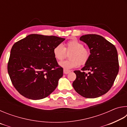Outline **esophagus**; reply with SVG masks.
<instances>
[{
	"label": "esophagus",
	"mask_w": 127,
	"mask_h": 127,
	"mask_svg": "<svg viewBox=\"0 0 127 127\" xmlns=\"http://www.w3.org/2000/svg\"><path fill=\"white\" fill-rule=\"evenodd\" d=\"M70 72V70H67V69H64V70H63V72H64V74H68Z\"/></svg>",
	"instance_id": "obj_1"
}]
</instances>
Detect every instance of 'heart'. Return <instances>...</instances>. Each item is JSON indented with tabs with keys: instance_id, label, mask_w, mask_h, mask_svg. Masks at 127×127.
I'll use <instances>...</instances> for the list:
<instances>
[{
	"instance_id": "1",
	"label": "heart",
	"mask_w": 127,
	"mask_h": 127,
	"mask_svg": "<svg viewBox=\"0 0 127 127\" xmlns=\"http://www.w3.org/2000/svg\"><path fill=\"white\" fill-rule=\"evenodd\" d=\"M66 52L70 53L68 56L69 59L60 62L59 65L67 70L77 67L79 65H85L91 56L90 49L84 47L82 43L77 40L68 41L65 44V47L62 44H58L53 49L54 56L59 61L65 58Z\"/></svg>"
}]
</instances>
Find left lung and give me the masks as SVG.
<instances>
[{
	"label": "left lung",
	"mask_w": 127,
	"mask_h": 127,
	"mask_svg": "<svg viewBox=\"0 0 127 127\" xmlns=\"http://www.w3.org/2000/svg\"><path fill=\"white\" fill-rule=\"evenodd\" d=\"M79 39L89 46L91 56L82 68V71H74L76 79L73 87L84 97H100L111 89L119 72L117 49L102 36L96 34L83 35ZM85 70H89V73Z\"/></svg>",
	"instance_id": "left-lung-1"
}]
</instances>
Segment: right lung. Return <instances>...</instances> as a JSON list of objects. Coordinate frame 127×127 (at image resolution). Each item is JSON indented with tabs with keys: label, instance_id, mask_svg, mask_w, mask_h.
I'll list each match as a JSON object with an SVG mask.
<instances>
[{
	"label": "right lung",
	"instance_id": "obj_1",
	"mask_svg": "<svg viewBox=\"0 0 127 127\" xmlns=\"http://www.w3.org/2000/svg\"><path fill=\"white\" fill-rule=\"evenodd\" d=\"M65 38L31 34L13 45L8 72L17 91L32 100L45 98L57 88L63 69L53 49Z\"/></svg>",
	"mask_w": 127,
	"mask_h": 127
}]
</instances>
